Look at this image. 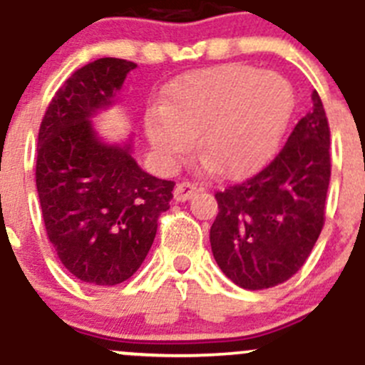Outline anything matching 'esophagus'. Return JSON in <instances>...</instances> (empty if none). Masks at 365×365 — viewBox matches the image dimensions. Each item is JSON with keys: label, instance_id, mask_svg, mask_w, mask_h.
Returning a JSON list of instances; mask_svg holds the SVG:
<instances>
[{"label": "esophagus", "instance_id": "esophagus-1", "mask_svg": "<svg viewBox=\"0 0 365 365\" xmlns=\"http://www.w3.org/2000/svg\"><path fill=\"white\" fill-rule=\"evenodd\" d=\"M197 192V185L192 182H180L175 187V200L176 201H187Z\"/></svg>", "mask_w": 365, "mask_h": 365}]
</instances>
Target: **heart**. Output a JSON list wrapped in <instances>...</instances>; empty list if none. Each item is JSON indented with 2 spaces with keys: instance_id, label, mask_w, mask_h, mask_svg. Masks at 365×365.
<instances>
[{
  "instance_id": "b5f03b06",
  "label": "heart",
  "mask_w": 365,
  "mask_h": 365,
  "mask_svg": "<svg viewBox=\"0 0 365 365\" xmlns=\"http://www.w3.org/2000/svg\"><path fill=\"white\" fill-rule=\"evenodd\" d=\"M293 111V90L277 72L220 65L169 84L160 111L145 118L150 145L165 164L192 148L227 176L256 171L274 153Z\"/></svg>"
}]
</instances>
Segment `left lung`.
I'll use <instances>...</instances> for the list:
<instances>
[{
	"mask_svg": "<svg viewBox=\"0 0 365 365\" xmlns=\"http://www.w3.org/2000/svg\"><path fill=\"white\" fill-rule=\"evenodd\" d=\"M274 160L217 192L210 244L220 270L244 289L282 284L304 267L325 224L330 128L318 91Z\"/></svg>",
	"mask_w": 365,
	"mask_h": 365,
	"instance_id": "8db88e82",
	"label": "left lung"
}]
</instances>
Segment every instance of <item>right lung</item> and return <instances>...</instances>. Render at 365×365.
<instances>
[{"mask_svg":"<svg viewBox=\"0 0 365 365\" xmlns=\"http://www.w3.org/2000/svg\"><path fill=\"white\" fill-rule=\"evenodd\" d=\"M135 67L101 58L76 70L40 123L35 176L47 238L61 264L88 284L114 286L132 277L173 200L175 182L143 171L130 141L108 145L91 123Z\"/></svg>","mask_w":365,"mask_h":365,"instance_id":"right-lung-1","label":"right lung"}]
</instances>
